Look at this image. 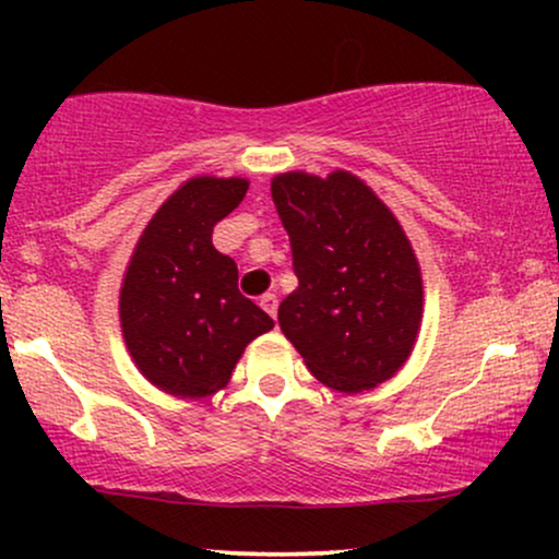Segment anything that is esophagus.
<instances>
[{
	"label": "esophagus",
	"instance_id": "esophagus-1",
	"mask_svg": "<svg viewBox=\"0 0 559 559\" xmlns=\"http://www.w3.org/2000/svg\"><path fill=\"white\" fill-rule=\"evenodd\" d=\"M260 307L267 312V316L275 318V312H278V297H275V294H262Z\"/></svg>",
	"mask_w": 559,
	"mask_h": 559
}]
</instances>
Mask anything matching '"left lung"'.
Listing matches in <instances>:
<instances>
[{"label":"left lung","instance_id":"1","mask_svg":"<svg viewBox=\"0 0 559 559\" xmlns=\"http://www.w3.org/2000/svg\"><path fill=\"white\" fill-rule=\"evenodd\" d=\"M299 286L278 307L284 336L325 386L360 394L407 362L423 318L413 243L370 186L281 173L271 183Z\"/></svg>","mask_w":559,"mask_h":559}]
</instances>
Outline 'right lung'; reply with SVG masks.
<instances>
[{
  "mask_svg": "<svg viewBox=\"0 0 559 559\" xmlns=\"http://www.w3.org/2000/svg\"><path fill=\"white\" fill-rule=\"evenodd\" d=\"M243 178H189L157 210L128 262L120 325L141 376L159 391L202 400L228 383L243 346L273 318L239 292V267L213 228L239 207Z\"/></svg>",
  "mask_w": 559,
  "mask_h": 559,
  "instance_id": "right-lung-1",
  "label": "right lung"
}]
</instances>
